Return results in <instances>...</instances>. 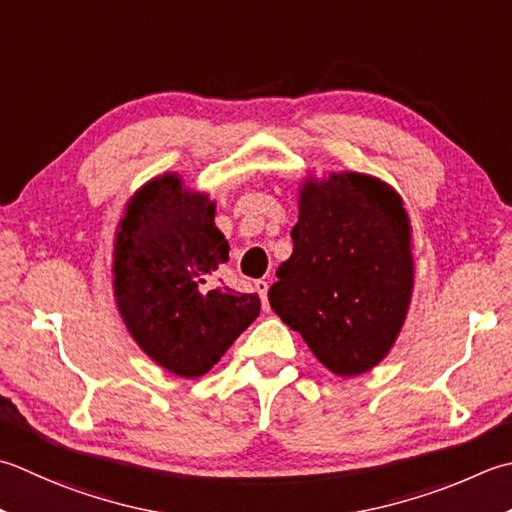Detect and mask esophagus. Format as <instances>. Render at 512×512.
Masks as SVG:
<instances>
[{
	"label": "esophagus",
	"instance_id": "34e87169",
	"mask_svg": "<svg viewBox=\"0 0 512 512\" xmlns=\"http://www.w3.org/2000/svg\"><path fill=\"white\" fill-rule=\"evenodd\" d=\"M255 290H257L259 299H262L264 310H268V282H266V279H257V282H255Z\"/></svg>",
	"mask_w": 512,
	"mask_h": 512
}]
</instances>
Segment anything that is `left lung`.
Returning a JSON list of instances; mask_svg holds the SVG:
<instances>
[{"label":"left lung","mask_w":512,"mask_h":512,"mask_svg":"<svg viewBox=\"0 0 512 512\" xmlns=\"http://www.w3.org/2000/svg\"><path fill=\"white\" fill-rule=\"evenodd\" d=\"M410 233L402 195L379 177L304 179L268 302L330 373L362 375L395 346L415 286Z\"/></svg>","instance_id":"left-lung-1"}]
</instances>
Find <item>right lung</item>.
Returning a JSON list of instances; mask_svg holds the SVG:
<instances>
[{
  "mask_svg": "<svg viewBox=\"0 0 512 512\" xmlns=\"http://www.w3.org/2000/svg\"><path fill=\"white\" fill-rule=\"evenodd\" d=\"M228 242L215 202L164 173L135 190L113 242V293L137 346L177 377L206 375L259 315V297L210 288Z\"/></svg>",
  "mask_w": 512,
  "mask_h": 512,
  "instance_id": "obj_1",
  "label": "right lung"
}]
</instances>
